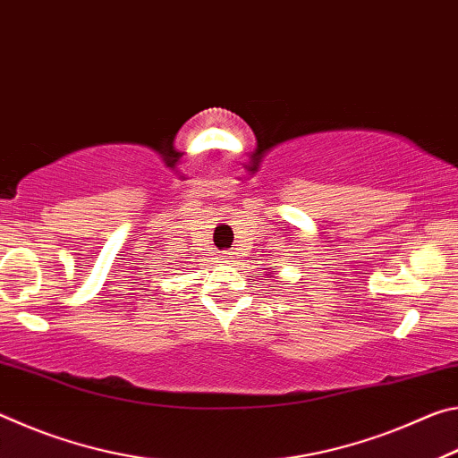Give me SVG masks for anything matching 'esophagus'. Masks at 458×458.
<instances>
[{
	"label": "esophagus",
	"instance_id": "34e87169",
	"mask_svg": "<svg viewBox=\"0 0 458 458\" xmlns=\"http://www.w3.org/2000/svg\"><path fill=\"white\" fill-rule=\"evenodd\" d=\"M224 259H226L224 262H228V265H232V262H234V252H232V250L224 252Z\"/></svg>",
	"mask_w": 458,
	"mask_h": 458
}]
</instances>
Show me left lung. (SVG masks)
Here are the masks:
<instances>
[{
  "instance_id": "obj_1",
  "label": "left lung",
  "mask_w": 458,
  "mask_h": 458,
  "mask_svg": "<svg viewBox=\"0 0 458 458\" xmlns=\"http://www.w3.org/2000/svg\"><path fill=\"white\" fill-rule=\"evenodd\" d=\"M270 275H275V270H273V273H270Z\"/></svg>"
}]
</instances>
